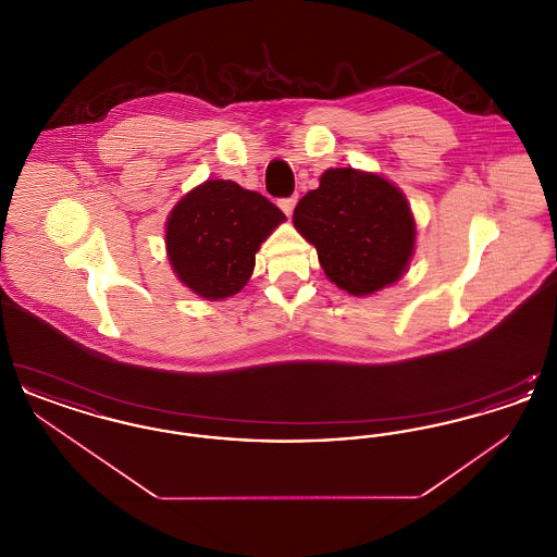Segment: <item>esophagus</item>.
I'll return each instance as SVG.
<instances>
[{"instance_id":"esophagus-1","label":"esophagus","mask_w":557,"mask_h":557,"mask_svg":"<svg viewBox=\"0 0 557 557\" xmlns=\"http://www.w3.org/2000/svg\"><path fill=\"white\" fill-rule=\"evenodd\" d=\"M296 202H298V196H290V198H282L277 205H280V209L286 212L288 216H290L292 211H294V207H296Z\"/></svg>"}]
</instances>
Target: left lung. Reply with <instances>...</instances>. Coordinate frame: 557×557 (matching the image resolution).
<instances>
[{"instance_id":"obj_1","label":"left lung","mask_w":557,"mask_h":557,"mask_svg":"<svg viewBox=\"0 0 557 557\" xmlns=\"http://www.w3.org/2000/svg\"><path fill=\"white\" fill-rule=\"evenodd\" d=\"M294 227L315 244L325 275L352 296L395 284L416 244V221L398 187L355 169L325 171L296 205Z\"/></svg>"}]
</instances>
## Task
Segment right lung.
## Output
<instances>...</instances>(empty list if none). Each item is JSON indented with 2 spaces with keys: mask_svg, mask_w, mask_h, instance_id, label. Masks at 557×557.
Segmentation results:
<instances>
[{
  "mask_svg": "<svg viewBox=\"0 0 557 557\" xmlns=\"http://www.w3.org/2000/svg\"><path fill=\"white\" fill-rule=\"evenodd\" d=\"M286 219L259 191L211 180L191 189L166 221V252L177 277L202 298L219 300L242 290L255 255Z\"/></svg>",
  "mask_w": 557,
  "mask_h": 557,
  "instance_id": "obj_1",
  "label": "right lung"
}]
</instances>
